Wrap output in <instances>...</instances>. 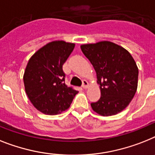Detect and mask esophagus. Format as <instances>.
<instances>
[{"mask_svg":"<svg viewBox=\"0 0 155 155\" xmlns=\"http://www.w3.org/2000/svg\"><path fill=\"white\" fill-rule=\"evenodd\" d=\"M88 86H89V83H88V81H87L86 80H84L82 81V88L83 89H87L88 88Z\"/></svg>","mask_w":155,"mask_h":155,"instance_id":"obj_1","label":"esophagus"}]
</instances>
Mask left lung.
Here are the masks:
<instances>
[{
  "mask_svg": "<svg viewBox=\"0 0 155 155\" xmlns=\"http://www.w3.org/2000/svg\"><path fill=\"white\" fill-rule=\"evenodd\" d=\"M81 49L94 67L100 84L101 95L91 103L93 110L104 116L120 112L137 90L139 70L131 54L108 41L84 44Z\"/></svg>",
  "mask_w": 155,
  "mask_h": 155,
  "instance_id": "8db88e82",
  "label": "left lung"
}]
</instances>
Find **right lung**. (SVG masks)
<instances>
[{
	"instance_id": "obj_1",
	"label": "right lung",
	"mask_w": 155,
	"mask_h": 155,
	"mask_svg": "<svg viewBox=\"0 0 155 155\" xmlns=\"http://www.w3.org/2000/svg\"><path fill=\"white\" fill-rule=\"evenodd\" d=\"M74 43L54 41L29 59L24 74L25 91L35 108L47 115L61 113L69 108L78 92L65 83L62 66Z\"/></svg>"
}]
</instances>
